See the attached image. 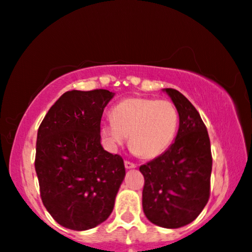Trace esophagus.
I'll return each mask as SVG.
<instances>
[{
  "label": "esophagus",
  "mask_w": 252,
  "mask_h": 252,
  "mask_svg": "<svg viewBox=\"0 0 252 252\" xmlns=\"http://www.w3.org/2000/svg\"><path fill=\"white\" fill-rule=\"evenodd\" d=\"M124 166H126V169H131V168H136V165L133 162H131V161L129 160H126L124 161Z\"/></svg>",
  "instance_id": "esophagus-1"
}]
</instances>
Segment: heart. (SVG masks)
<instances>
[{
	"mask_svg": "<svg viewBox=\"0 0 252 252\" xmlns=\"http://www.w3.org/2000/svg\"><path fill=\"white\" fill-rule=\"evenodd\" d=\"M179 128V113L168 100L128 98L113 107L110 120L100 132L109 149L129 145L145 159L159 157L173 143Z\"/></svg>",
	"mask_w": 252,
	"mask_h": 252,
	"instance_id": "obj_1",
	"label": "heart"
}]
</instances>
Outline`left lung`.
Returning a JSON list of instances; mask_svg holds the SVG:
<instances>
[{"label": "left lung", "instance_id": "obj_1", "mask_svg": "<svg viewBox=\"0 0 252 252\" xmlns=\"http://www.w3.org/2000/svg\"><path fill=\"white\" fill-rule=\"evenodd\" d=\"M180 117L175 142L139 170L144 175L143 210L163 228L192 222L210 198L212 154L209 133L199 113L177 90H163Z\"/></svg>", "mask_w": 252, "mask_h": 252}]
</instances>
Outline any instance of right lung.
I'll return each mask as SVG.
<instances>
[{"mask_svg": "<svg viewBox=\"0 0 252 252\" xmlns=\"http://www.w3.org/2000/svg\"><path fill=\"white\" fill-rule=\"evenodd\" d=\"M115 93L65 92L50 107L36 137L35 172L46 210L61 226L87 230L108 219L126 169L103 150L100 123Z\"/></svg>", "mask_w": 252, "mask_h": 252, "instance_id": "right-lung-1", "label": "right lung"}]
</instances>
